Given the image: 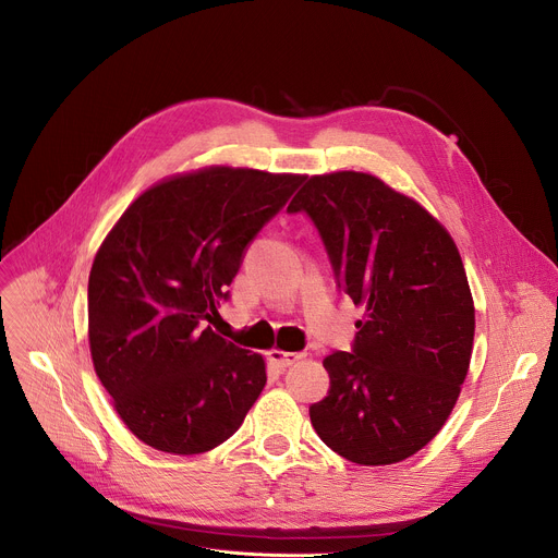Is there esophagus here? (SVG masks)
<instances>
[{
	"instance_id": "1",
	"label": "esophagus",
	"mask_w": 558,
	"mask_h": 558,
	"mask_svg": "<svg viewBox=\"0 0 558 558\" xmlns=\"http://www.w3.org/2000/svg\"><path fill=\"white\" fill-rule=\"evenodd\" d=\"M302 357H304V353H290V351H281V349L268 351L270 364H275L279 368H288V366H292L294 362H299Z\"/></svg>"
}]
</instances>
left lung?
Returning a JSON list of instances; mask_svg holds the SVG:
<instances>
[{"label":"left lung","mask_w":558,"mask_h":558,"mask_svg":"<svg viewBox=\"0 0 558 558\" xmlns=\"http://www.w3.org/2000/svg\"><path fill=\"white\" fill-rule=\"evenodd\" d=\"M290 211L315 221L339 288L364 306L353 353L324 360L317 436L355 464H396L449 420L474 351L476 308L447 228L366 171L315 174Z\"/></svg>","instance_id":"1"}]
</instances>
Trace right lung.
<instances>
[{
    "label": "right lung",
    "instance_id": "1",
    "mask_svg": "<svg viewBox=\"0 0 558 558\" xmlns=\"http://www.w3.org/2000/svg\"><path fill=\"white\" fill-rule=\"evenodd\" d=\"M304 174L209 165L147 187L100 243L89 275V349L124 426L145 445L205 453L266 387L262 353L205 326L245 245Z\"/></svg>",
    "mask_w": 558,
    "mask_h": 558
}]
</instances>
